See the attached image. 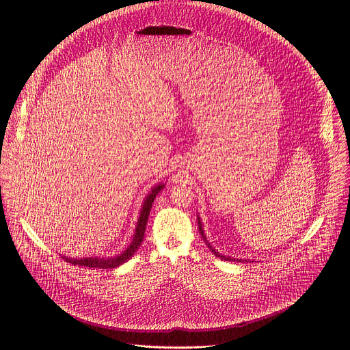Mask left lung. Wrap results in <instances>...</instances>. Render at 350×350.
Here are the masks:
<instances>
[{
    "label": "left lung",
    "mask_w": 350,
    "mask_h": 350,
    "mask_svg": "<svg viewBox=\"0 0 350 350\" xmlns=\"http://www.w3.org/2000/svg\"><path fill=\"white\" fill-rule=\"evenodd\" d=\"M197 219H198V230H200V234H201V237H203V240L206 241L207 247L211 250V252H213L215 256H219V258H221V260H226V261H241V260H235V258H231V256H224V255L219 254L218 251H215V250H214V248L210 245V243L207 241L206 234H204V230H203V224H201V221H200V217H197Z\"/></svg>",
    "instance_id": "1"
}]
</instances>
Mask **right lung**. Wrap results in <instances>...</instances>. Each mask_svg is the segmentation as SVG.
<instances>
[{
  "label": "right lung",
  "instance_id": "right-lung-1",
  "mask_svg": "<svg viewBox=\"0 0 350 350\" xmlns=\"http://www.w3.org/2000/svg\"><path fill=\"white\" fill-rule=\"evenodd\" d=\"M164 187V185H157L152 189V191L147 194L144 203L142 206L140 210V217L137 219V226H136V231L133 235L132 243L129 244V247L119 255L116 256H110V258H99V256H89V258H81V260H75V258H65L68 262L75 264L79 267H88V268H99V269H112L116 268L122 264H124L126 261H129L135 255V252L139 250L143 237H144V231H146V224H147V218H149L153 201L156 198V196L159 194V191Z\"/></svg>",
  "mask_w": 350,
  "mask_h": 350
}]
</instances>
